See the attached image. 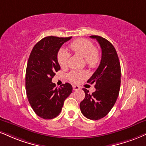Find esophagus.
Returning a JSON list of instances; mask_svg holds the SVG:
<instances>
[{
    "instance_id": "1",
    "label": "esophagus",
    "mask_w": 146,
    "mask_h": 146,
    "mask_svg": "<svg viewBox=\"0 0 146 146\" xmlns=\"http://www.w3.org/2000/svg\"><path fill=\"white\" fill-rule=\"evenodd\" d=\"M73 90L74 91H77V90H78L80 89V87H79V86H77V85H73Z\"/></svg>"
}]
</instances>
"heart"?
<instances>
[{"instance_id": "1", "label": "heart", "mask_w": 146, "mask_h": 146, "mask_svg": "<svg viewBox=\"0 0 146 146\" xmlns=\"http://www.w3.org/2000/svg\"><path fill=\"white\" fill-rule=\"evenodd\" d=\"M69 47L72 51L83 57L85 64L91 68L98 66L101 60V55L95 48L93 43L85 38H78L70 44ZM70 54L66 49L62 48L57 54V62L62 68H66L68 65ZM87 76V73L84 71L74 70L68 74V78L74 82H78L82 79Z\"/></svg>"}]
</instances>
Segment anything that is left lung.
Masks as SVG:
<instances>
[{
	"instance_id": "8db88e82",
	"label": "left lung",
	"mask_w": 146,
	"mask_h": 146,
	"mask_svg": "<svg viewBox=\"0 0 146 146\" xmlns=\"http://www.w3.org/2000/svg\"><path fill=\"white\" fill-rule=\"evenodd\" d=\"M95 38L102 48L100 66L87 82L95 83L96 91L89 94L83 89L85 98L80 102L82 114L91 120H99L109 113L116 103L120 87L121 70L116 51L112 44L100 36H90Z\"/></svg>"
}]
</instances>
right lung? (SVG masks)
<instances>
[{"label":"right lung","mask_w":146,"mask_h":146,"mask_svg":"<svg viewBox=\"0 0 146 146\" xmlns=\"http://www.w3.org/2000/svg\"><path fill=\"white\" fill-rule=\"evenodd\" d=\"M72 37L46 36L38 42L30 53L26 72V90L29 103L38 116L52 119L61 112L65 100L71 94L70 83L55 87L52 78L60 70L57 53Z\"/></svg>","instance_id":"obj_1"}]
</instances>
